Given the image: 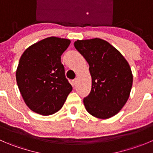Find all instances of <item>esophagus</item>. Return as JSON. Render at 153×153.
I'll return each mask as SVG.
<instances>
[{"mask_svg": "<svg viewBox=\"0 0 153 153\" xmlns=\"http://www.w3.org/2000/svg\"><path fill=\"white\" fill-rule=\"evenodd\" d=\"M77 83V79H75L74 80H72V85H76V84Z\"/></svg>", "mask_w": 153, "mask_h": 153, "instance_id": "esophagus-1", "label": "esophagus"}]
</instances>
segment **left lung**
<instances>
[{
    "instance_id": "left-lung-1",
    "label": "left lung",
    "mask_w": 153,
    "mask_h": 153,
    "mask_svg": "<svg viewBox=\"0 0 153 153\" xmlns=\"http://www.w3.org/2000/svg\"><path fill=\"white\" fill-rule=\"evenodd\" d=\"M74 46L89 65L91 89L83 99L86 110L101 119L116 115L126 104L131 90L133 75L128 62L102 39L77 40Z\"/></svg>"
}]
</instances>
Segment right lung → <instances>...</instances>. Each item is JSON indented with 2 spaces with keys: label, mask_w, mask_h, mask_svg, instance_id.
<instances>
[{
  "label": "right lung",
  "mask_w": 153,
  "mask_h": 153,
  "mask_svg": "<svg viewBox=\"0 0 153 153\" xmlns=\"http://www.w3.org/2000/svg\"><path fill=\"white\" fill-rule=\"evenodd\" d=\"M70 43L68 39L47 37L22 55L16 73L17 85L25 103L34 113L43 116L56 113L72 91L61 62Z\"/></svg>",
  "instance_id": "right-lung-1"
}]
</instances>
